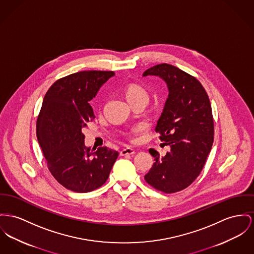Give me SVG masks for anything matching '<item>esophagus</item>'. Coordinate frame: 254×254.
I'll list each match as a JSON object with an SVG mask.
<instances>
[{
  "label": "esophagus",
  "instance_id": "1",
  "mask_svg": "<svg viewBox=\"0 0 254 254\" xmlns=\"http://www.w3.org/2000/svg\"><path fill=\"white\" fill-rule=\"evenodd\" d=\"M134 153H135V150H134L132 147L128 146V147H125V148H123V149H121V150H120V156L132 155V154H134Z\"/></svg>",
  "mask_w": 254,
  "mask_h": 254
}]
</instances>
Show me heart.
<instances>
[{
  "instance_id": "heart-1",
  "label": "heart",
  "mask_w": 254,
  "mask_h": 254,
  "mask_svg": "<svg viewBox=\"0 0 254 254\" xmlns=\"http://www.w3.org/2000/svg\"><path fill=\"white\" fill-rule=\"evenodd\" d=\"M125 96L128 101H133L138 98H148L146 90L136 84H131L125 88Z\"/></svg>"
}]
</instances>
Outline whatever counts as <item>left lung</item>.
Wrapping results in <instances>:
<instances>
[{
	"label": "left lung",
	"instance_id": "left-lung-1",
	"mask_svg": "<svg viewBox=\"0 0 254 254\" xmlns=\"http://www.w3.org/2000/svg\"><path fill=\"white\" fill-rule=\"evenodd\" d=\"M158 76L168 85L169 97L155 131L170 146L161 156L149 149L155 163L145 174L154 189L172 193L190 186L200 174L214 141V119L208 94L200 82L168 64H157L143 76Z\"/></svg>",
	"mask_w": 254,
	"mask_h": 254
}]
</instances>
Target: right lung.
Segmentation results:
<instances>
[{"mask_svg":"<svg viewBox=\"0 0 254 254\" xmlns=\"http://www.w3.org/2000/svg\"><path fill=\"white\" fill-rule=\"evenodd\" d=\"M114 71H81L50 86L36 121L38 143L54 178L76 192H88L105 184L119 152L85 147L82 129L94 119L89 101Z\"/></svg>","mask_w":254,"mask_h":254,"instance_id":"1","label":"right lung"}]
</instances>
